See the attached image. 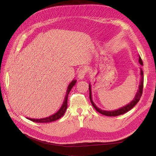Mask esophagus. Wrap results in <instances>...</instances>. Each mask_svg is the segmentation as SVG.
<instances>
[{"mask_svg":"<svg viewBox=\"0 0 156 156\" xmlns=\"http://www.w3.org/2000/svg\"><path fill=\"white\" fill-rule=\"evenodd\" d=\"M86 75V70L84 68H82L80 69L78 73H77V77L79 79H83L84 76H85Z\"/></svg>","mask_w":156,"mask_h":156,"instance_id":"esophagus-1","label":"esophagus"}]
</instances>
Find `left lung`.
<instances>
[{"label":"left lung","instance_id":"8db88e82","mask_svg":"<svg viewBox=\"0 0 156 156\" xmlns=\"http://www.w3.org/2000/svg\"><path fill=\"white\" fill-rule=\"evenodd\" d=\"M139 62L140 63V65L143 66V63L142 59H141L140 56L139 55ZM140 84H139V89L137 92H136L135 96L134 98V99L132 100L129 103L127 104L126 105L122 107L119 109H116L115 111H105V110H102L101 108H100L99 107H98L95 103H94L93 100H92V90H91V84L90 83H89V98L90 100L92 105H93L94 108L95 109L99 112L100 113H101V115H105V116H119L121 115H123L124 113L127 112V111H129V110H131L132 108H133V107L138 103V101L140 100V98L142 96L143 94V83H144V76H143V71L142 69V68H140Z\"/></svg>","mask_w":156,"mask_h":156}]
</instances>
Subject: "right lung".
I'll return each mask as SVG.
<instances>
[{"instance_id":"add662e5","label":"right lung","mask_w":156,"mask_h":156,"mask_svg":"<svg viewBox=\"0 0 156 156\" xmlns=\"http://www.w3.org/2000/svg\"><path fill=\"white\" fill-rule=\"evenodd\" d=\"M76 82H77V80L73 79V81L69 83V84L68 87V88H67L65 98L64 100L62 105L60 108V109L56 113H55L54 115H52L51 116H49L48 117L44 118V119H30V118H27V119L32 121V122H37V123H48V122H53V121L57 120L58 119H60V118L64 115L66 111V109H67L68 94H69V92L71 91V90H72V87L75 85V83H76Z\"/></svg>"}]
</instances>
